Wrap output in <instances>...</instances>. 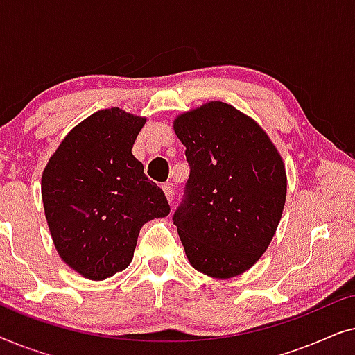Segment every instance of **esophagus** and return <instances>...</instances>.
Here are the masks:
<instances>
[{
    "mask_svg": "<svg viewBox=\"0 0 355 355\" xmlns=\"http://www.w3.org/2000/svg\"><path fill=\"white\" fill-rule=\"evenodd\" d=\"M163 192H164V196H166L168 202H173L174 200V189L171 187V184H164Z\"/></svg>",
    "mask_w": 355,
    "mask_h": 355,
    "instance_id": "obj_1",
    "label": "esophagus"
}]
</instances>
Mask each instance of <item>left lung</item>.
<instances>
[{
  "instance_id": "8db88e82",
  "label": "left lung",
  "mask_w": 355,
  "mask_h": 355,
  "mask_svg": "<svg viewBox=\"0 0 355 355\" xmlns=\"http://www.w3.org/2000/svg\"><path fill=\"white\" fill-rule=\"evenodd\" d=\"M189 179L173 215L191 265L213 278L249 270L273 239L286 202V169L259 124L210 101L181 114Z\"/></svg>"
}]
</instances>
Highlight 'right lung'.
Listing matches in <instances>:
<instances>
[{
  "label": "right lung",
  "mask_w": 355,
  "mask_h": 355,
  "mask_svg": "<svg viewBox=\"0 0 355 355\" xmlns=\"http://www.w3.org/2000/svg\"><path fill=\"white\" fill-rule=\"evenodd\" d=\"M144 118L101 110L71 130L43 171L42 197L58 254L101 281L128 268L145 223L169 215L132 145Z\"/></svg>",
  "instance_id": "add662e5"
}]
</instances>
